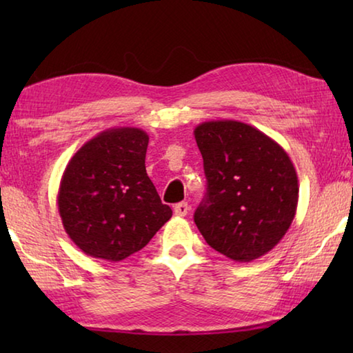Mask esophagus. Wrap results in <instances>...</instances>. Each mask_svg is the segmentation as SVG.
<instances>
[{
	"instance_id": "esophagus-1",
	"label": "esophagus",
	"mask_w": 353,
	"mask_h": 353,
	"mask_svg": "<svg viewBox=\"0 0 353 353\" xmlns=\"http://www.w3.org/2000/svg\"><path fill=\"white\" fill-rule=\"evenodd\" d=\"M188 212H190V205L187 202H181V204L174 205V214H177V216H187Z\"/></svg>"
}]
</instances>
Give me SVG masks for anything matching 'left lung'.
<instances>
[{
  "mask_svg": "<svg viewBox=\"0 0 353 353\" xmlns=\"http://www.w3.org/2000/svg\"><path fill=\"white\" fill-rule=\"evenodd\" d=\"M194 139L207 177L196 225L227 259H260L285 236L297 210L299 182L290 155L271 137L235 119L201 123Z\"/></svg>",
  "mask_w": 353,
  "mask_h": 353,
  "instance_id": "8db88e82",
  "label": "left lung"
}]
</instances>
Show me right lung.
I'll list each match as a JSON object with an SVG mask.
<instances>
[{"label":"right lung","instance_id":"right-lung-1","mask_svg":"<svg viewBox=\"0 0 353 353\" xmlns=\"http://www.w3.org/2000/svg\"><path fill=\"white\" fill-rule=\"evenodd\" d=\"M148 143L139 128H112L71 157L57 207L65 232L83 254L121 261L145 248L172 216L148 177Z\"/></svg>","mask_w":353,"mask_h":353}]
</instances>
